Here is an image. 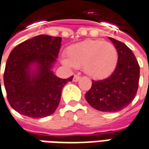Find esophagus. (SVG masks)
I'll return each mask as SVG.
<instances>
[{
    "label": "esophagus",
    "instance_id": "1",
    "mask_svg": "<svg viewBox=\"0 0 149 149\" xmlns=\"http://www.w3.org/2000/svg\"><path fill=\"white\" fill-rule=\"evenodd\" d=\"M80 78H81L80 76H78V75H74V77H73V81H75V82L76 81H78Z\"/></svg>",
    "mask_w": 149,
    "mask_h": 149
}]
</instances>
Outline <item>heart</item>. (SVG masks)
<instances>
[{"mask_svg":"<svg viewBox=\"0 0 149 149\" xmlns=\"http://www.w3.org/2000/svg\"><path fill=\"white\" fill-rule=\"evenodd\" d=\"M63 63L68 67L82 68L93 79H104L115 71L118 53L115 45L103 40H86L69 46Z\"/></svg>","mask_w":149,"mask_h":149,"instance_id":"b5f03b06","label":"heart"}]
</instances>
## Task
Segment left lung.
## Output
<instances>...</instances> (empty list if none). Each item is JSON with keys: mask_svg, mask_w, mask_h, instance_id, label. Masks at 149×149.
Masks as SVG:
<instances>
[{"mask_svg": "<svg viewBox=\"0 0 149 149\" xmlns=\"http://www.w3.org/2000/svg\"><path fill=\"white\" fill-rule=\"evenodd\" d=\"M118 53L117 68L108 78L92 81L85 97L89 104L101 112H118L132 102L139 87V65L128 46L110 37Z\"/></svg>", "mask_w": 149, "mask_h": 149, "instance_id": "1", "label": "left lung"}]
</instances>
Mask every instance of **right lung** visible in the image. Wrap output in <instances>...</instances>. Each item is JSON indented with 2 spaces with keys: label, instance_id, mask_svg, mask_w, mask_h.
Masks as SVG:
<instances>
[{
  "label": "right lung",
  "instance_id": "right-lung-1",
  "mask_svg": "<svg viewBox=\"0 0 149 149\" xmlns=\"http://www.w3.org/2000/svg\"><path fill=\"white\" fill-rule=\"evenodd\" d=\"M61 40L60 36L39 35L20 43L10 54L4 85L9 104L20 114L41 118L51 115L58 108L62 89L73 77L61 79L50 71ZM33 63H37L38 70L31 74L30 66Z\"/></svg>",
  "mask_w": 149,
  "mask_h": 149
}]
</instances>
